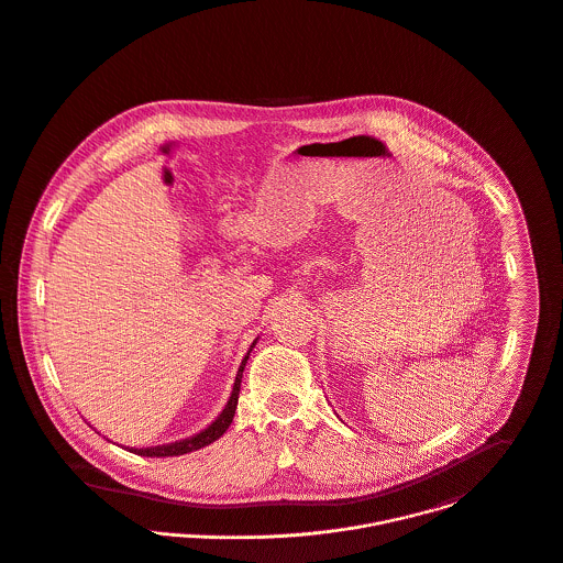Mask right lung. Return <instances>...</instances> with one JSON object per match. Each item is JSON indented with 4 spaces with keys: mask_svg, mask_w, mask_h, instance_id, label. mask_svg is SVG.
Listing matches in <instances>:
<instances>
[{
    "mask_svg": "<svg viewBox=\"0 0 563 563\" xmlns=\"http://www.w3.org/2000/svg\"><path fill=\"white\" fill-rule=\"evenodd\" d=\"M254 347V343H252ZM250 347V350H252ZM250 350L247 354L243 356L241 365H239V372H236V378H234V387H232V394H230V400L224 407V411L220 413V418L209 424L205 431H200L198 435L194 438H187V440H180V442H174V444H167V446H154V449H132L134 454H141V456H176V454H185V452H191V450L205 449L209 444H213L216 440H220L225 433V429L230 427L232 422V416H234V409H236V400H239V389H241V376H243V367H245V361L250 356Z\"/></svg>",
    "mask_w": 563,
    "mask_h": 563,
    "instance_id": "obj_1",
    "label": "right lung"
}]
</instances>
